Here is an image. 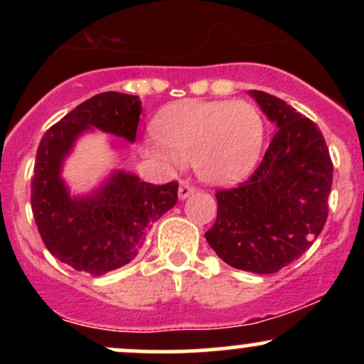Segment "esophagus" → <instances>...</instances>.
<instances>
[{"label":"esophagus","instance_id":"esophagus-1","mask_svg":"<svg viewBox=\"0 0 364 364\" xmlns=\"http://www.w3.org/2000/svg\"><path fill=\"white\" fill-rule=\"evenodd\" d=\"M193 193H195V188L191 186L188 181H181V185H179V190H178L179 200H185V198H188V196L193 195Z\"/></svg>","mask_w":364,"mask_h":364}]
</instances>
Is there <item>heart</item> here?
I'll return each mask as SVG.
<instances>
[{"instance_id": "obj_1", "label": "heart", "mask_w": 364, "mask_h": 364, "mask_svg": "<svg viewBox=\"0 0 364 364\" xmlns=\"http://www.w3.org/2000/svg\"><path fill=\"white\" fill-rule=\"evenodd\" d=\"M162 159L193 162L207 183H229L248 173L262 150L263 119L253 104L245 101L183 102L157 121Z\"/></svg>"}]
</instances>
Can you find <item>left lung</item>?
Listing matches in <instances>:
<instances>
[{"label":"left lung","instance_id":"obj_1","mask_svg":"<svg viewBox=\"0 0 364 364\" xmlns=\"http://www.w3.org/2000/svg\"><path fill=\"white\" fill-rule=\"evenodd\" d=\"M248 94L277 133L248 181L217 191V219L205 237L228 265L274 274L301 257L323 229L333 166L311 119L267 92Z\"/></svg>","mask_w":364,"mask_h":364}]
</instances>
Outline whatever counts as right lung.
<instances>
[{"label": "right lung", "mask_w": 364, "mask_h": 364, "mask_svg": "<svg viewBox=\"0 0 364 364\" xmlns=\"http://www.w3.org/2000/svg\"><path fill=\"white\" fill-rule=\"evenodd\" d=\"M141 112L139 95L102 92L58 121L37 149L32 212L46 248L78 272L102 275L139 255L147 231L178 202V183L152 185L112 171L94 191L72 195L65 159L85 132L101 129L133 144Z\"/></svg>", "instance_id": "right-lung-1"}]
</instances>
